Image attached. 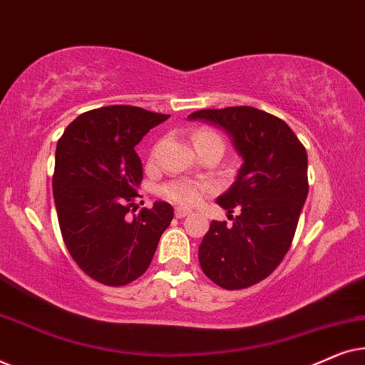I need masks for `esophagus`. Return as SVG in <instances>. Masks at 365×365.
Segmentation results:
<instances>
[{
  "mask_svg": "<svg viewBox=\"0 0 365 365\" xmlns=\"http://www.w3.org/2000/svg\"><path fill=\"white\" fill-rule=\"evenodd\" d=\"M189 214H191V211H189V209H184V207H176V211H174V216H176L178 219L186 217V216H189Z\"/></svg>",
  "mask_w": 365,
  "mask_h": 365,
  "instance_id": "1",
  "label": "esophagus"
}]
</instances>
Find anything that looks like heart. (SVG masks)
I'll return each mask as SVG.
<instances>
[{
    "mask_svg": "<svg viewBox=\"0 0 365 365\" xmlns=\"http://www.w3.org/2000/svg\"><path fill=\"white\" fill-rule=\"evenodd\" d=\"M219 138L217 133L202 129L194 136V143L201 141V139ZM214 191L212 184L207 181H197V179H174L169 181L161 187V196L168 201L181 204V206H197L204 197L209 196Z\"/></svg>",
    "mask_w": 365,
    "mask_h": 365,
    "instance_id": "heart-1",
    "label": "heart"
}]
</instances>
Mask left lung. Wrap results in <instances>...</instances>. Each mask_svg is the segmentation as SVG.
Returning a JSON list of instances; mask_svg holds the SVG:
<instances>
[{"label": "left lung", "mask_w": 365, "mask_h": 365, "mask_svg": "<svg viewBox=\"0 0 365 365\" xmlns=\"http://www.w3.org/2000/svg\"><path fill=\"white\" fill-rule=\"evenodd\" d=\"M187 118L226 129L244 159L236 182L217 197L232 222H211L199 264L219 287H251L274 272L292 244L309 192L306 148L282 119L257 108L201 109Z\"/></svg>", "instance_id": "8db88e82"}]
</instances>
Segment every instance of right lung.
<instances>
[{"label":"right lung","mask_w":365,"mask_h":365,"mask_svg":"<svg viewBox=\"0 0 365 365\" xmlns=\"http://www.w3.org/2000/svg\"><path fill=\"white\" fill-rule=\"evenodd\" d=\"M168 118L138 106H104L78 116L58 141L53 196L63 241L79 269L104 286L141 277L173 221L164 201L131 217L143 181L134 146Z\"/></svg>","instance_id":"add662e5"}]
</instances>
